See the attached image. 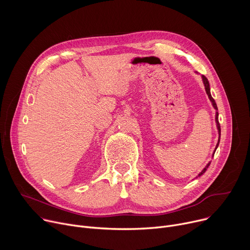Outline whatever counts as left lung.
I'll return each mask as SVG.
<instances>
[{"mask_svg":"<svg viewBox=\"0 0 250 250\" xmlns=\"http://www.w3.org/2000/svg\"><path fill=\"white\" fill-rule=\"evenodd\" d=\"M203 77V81H204V85H205V88H206V92H207V94H208V99L210 100V102L212 103V105H213V108H215L216 110H218V106H217V104H216V102H215V100H213V98L211 97V95H210V91H209V84H208V79H207V77L206 76H202ZM219 113H217V116H216V122H217V125H218V129H219V134H220V137H221V125H220V123H219ZM219 144H220V138H219V142H218V145H217V147L219 146ZM217 147H216V149H217ZM209 164L210 163H208V165L203 169V171L199 174V176H201V175H203L205 172H206V170H207V168L209 166Z\"/></svg>","mask_w":250,"mask_h":250,"instance_id":"1","label":"left lung"}]
</instances>
